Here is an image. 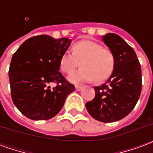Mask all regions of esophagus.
I'll use <instances>...</instances> for the list:
<instances>
[{
  "label": "esophagus",
  "mask_w": 153,
  "mask_h": 153,
  "mask_svg": "<svg viewBox=\"0 0 153 153\" xmlns=\"http://www.w3.org/2000/svg\"><path fill=\"white\" fill-rule=\"evenodd\" d=\"M82 88H83V87L82 86H78V85H77V86H75V89H76L77 91H81V90H82Z\"/></svg>",
  "instance_id": "esophagus-1"
}]
</instances>
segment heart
Listing matches in <instances>:
<instances>
[{
	"label": "heart",
	"mask_w": 153,
	"mask_h": 153,
	"mask_svg": "<svg viewBox=\"0 0 153 153\" xmlns=\"http://www.w3.org/2000/svg\"><path fill=\"white\" fill-rule=\"evenodd\" d=\"M79 65L82 68L68 77L70 82L78 84L94 79L96 83H102L112 73L115 56L101 44L92 40H82L72 46V53L65 52L59 60L60 70L66 74L72 73Z\"/></svg>",
	"instance_id": "b5f03b06"
}]
</instances>
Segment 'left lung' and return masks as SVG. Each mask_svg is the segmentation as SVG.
Segmentation results:
<instances>
[{
	"instance_id": "8db88e82",
	"label": "left lung",
	"mask_w": 153,
	"mask_h": 153,
	"mask_svg": "<svg viewBox=\"0 0 153 153\" xmlns=\"http://www.w3.org/2000/svg\"><path fill=\"white\" fill-rule=\"evenodd\" d=\"M102 41L115 56V67L106 83L94 87L95 97L85 106L93 118L111 123L134 108L141 93V65L134 50L119 35L106 33Z\"/></svg>"
}]
</instances>
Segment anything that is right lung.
<instances>
[{"instance_id":"1","label":"right lung","mask_w":153,"mask_h":153,"mask_svg":"<svg viewBox=\"0 0 153 153\" xmlns=\"http://www.w3.org/2000/svg\"><path fill=\"white\" fill-rule=\"evenodd\" d=\"M71 40L39 35L24 42L12 56L9 79L13 102L26 117L45 120L62 109L75 88L61 74L59 60ZM56 82L51 88L50 83Z\"/></svg>"}]
</instances>
